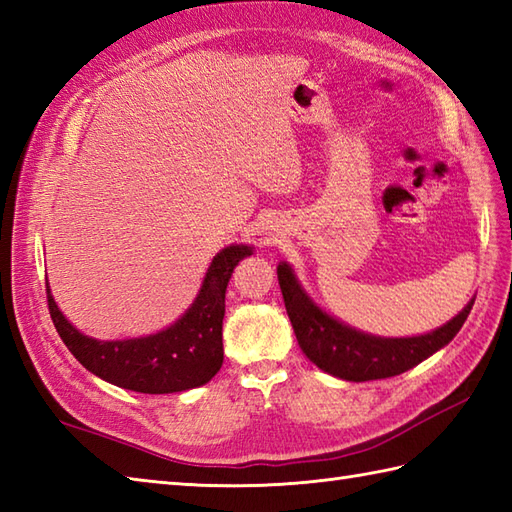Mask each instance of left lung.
<instances>
[{
    "instance_id": "8db88e82",
    "label": "left lung",
    "mask_w": 512,
    "mask_h": 512,
    "mask_svg": "<svg viewBox=\"0 0 512 512\" xmlns=\"http://www.w3.org/2000/svg\"><path fill=\"white\" fill-rule=\"evenodd\" d=\"M277 277L286 312L303 354L323 372L343 380H354V383L398 376L416 367L424 358L453 341L473 308L471 301L458 317L436 332L409 336V339H380V336L347 328L314 306L306 292L299 288L288 264L277 268Z\"/></svg>"
}]
</instances>
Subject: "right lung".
I'll return each instance as SVG.
<instances>
[{
	"label": "right lung",
	"instance_id": "obj_1",
	"mask_svg": "<svg viewBox=\"0 0 512 512\" xmlns=\"http://www.w3.org/2000/svg\"><path fill=\"white\" fill-rule=\"evenodd\" d=\"M250 253L248 246H228L217 253L193 306L158 334L127 341L90 339L65 321L46 286L52 323L76 361L107 383L140 394H173L200 387L222 367L226 286L233 268Z\"/></svg>",
	"mask_w": 512,
	"mask_h": 512
}]
</instances>
